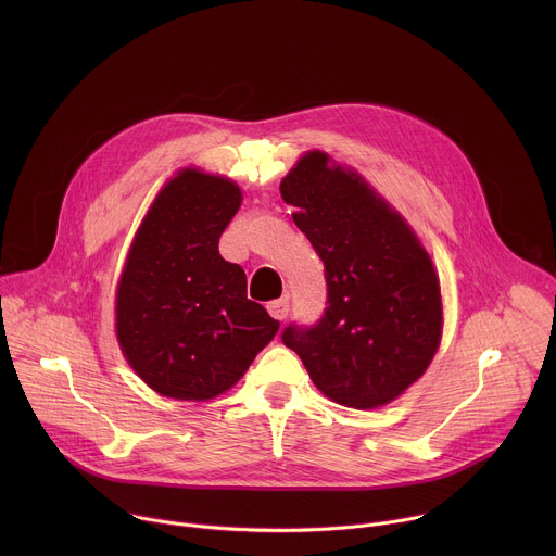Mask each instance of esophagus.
I'll list each match as a JSON object with an SVG mask.
<instances>
[{"instance_id":"esophagus-1","label":"esophagus","mask_w":556,"mask_h":556,"mask_svg":"<svg viewBox=\"0 0 556 556\" xmlns=\"http://www.w3.org/2000/svg\"><path fill=\"white\" fill-rule=\"evenodd\" d=\"M268 312H270L273 319H277V321H283L286 316H288V312H290L288 299H277V301H270V303H268Z\"/></svg>"}]
</instances>
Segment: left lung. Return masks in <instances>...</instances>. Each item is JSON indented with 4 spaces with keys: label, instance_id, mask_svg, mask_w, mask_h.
Wrapping results in <instances>:
<instances>
[{
    "label": "left lung",
    "instance_id": "1",
    "mask_svg": "<svg viewBox=\"0 0 556 556\" xmlns=\"http://www.w3.org/2000/svg\"><path fill=\"white\" fill-rule=\"evenodd\" d=\"M292 222L326 266L328 307L314 328H286L326 399L378 409L431 365L444 328L440 277L412 224L356 169L309 149L281 178Z\"/></svg>",
    "mask_w": 556,
    "mask_h": 556
}]
</instances>
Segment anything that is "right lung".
Here are the masks:
<instances>
[{"label": "right lung", "instance_id": "obj_1", "mask_svg": "<svg viewBox=\"0 0 556 556\" xmlns=\"http://www.w3.org/2000/svg\"><path fill=\"white\" fill-rule=\"evenodd\" d=\"M242 189L198 167L155 193L116 283L114 332L136 376L155 393L206 403L240 380L279 330L247 296L242 266L219 255V237Z\"/></svg>", "mask_w": 556, "mask_h": 556}]
</instances>
